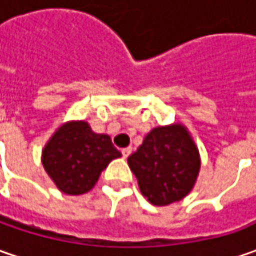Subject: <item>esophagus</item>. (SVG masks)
Segmentation results:
<instances>
[{"instance_id": "1", "label": "esophagus", "mask_w": 256, "mask_h": 256, "mask_svg": "<svg viewBox=\"0 0 256 256\" xmlns=\"http://www.w3.org/2000/svg\"><path fill=\"white\" fill-rule=\"evenodd\" d=\"M121 152H122L124 158H128V156L131 155V152H132V148H131V146H126V148H124Z\"/></svg>"}]
</instances>
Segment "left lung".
<instances>
[{
  "instance_id": "left-lung-1",
  "label": "left lung",
  "mask_w": 256,
  "mask_h": 256,
  "mask_svg": "<svg viewBox=\"0 0 256 256\" xmlns=\"http://www.w3.org/2000/svg\"><path fill=\"white\" fill-rule=\"evenodd\" d=\"M140 191L155 206L181 201L192 191L201 160L198 148L181 124L154 128L128 156Z\"/></svg>"
}]
</instances>
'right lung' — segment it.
Returning <instances> with one entry per match:
<instances>
[{
  "mask_svg": "<svg viewBox=\"0 0 256 256\" xmlns=\"http://www.w3.org/2000/svg\"><path fill=\"white\" fill-rule=\"evenodd\" d=\"M120 156L110 135L95 134L85 121H70L50 138L41 161L60 191L81 195L91 191L108 164Z\"/></svg>",
  "mask_w": 256,
  "mask_h": 256,
  "instance_id": "1",
  "label": "right lung"
}]
</instances>
